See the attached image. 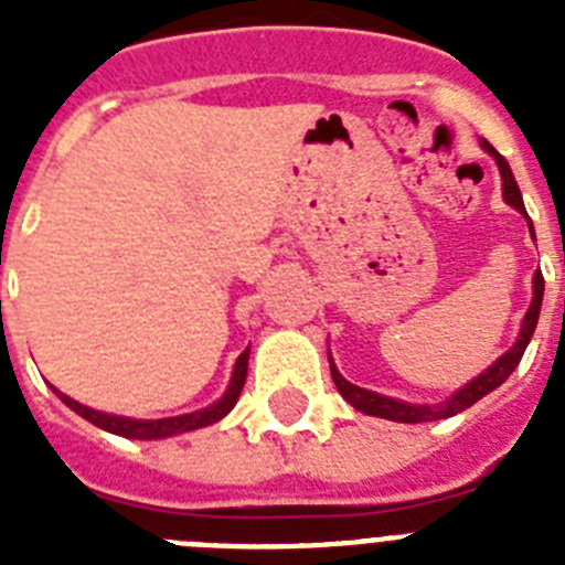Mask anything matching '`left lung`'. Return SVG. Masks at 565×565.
Wrapping results in <instances>:
<instances>
[{"instance_id":"1","label":"left lung","mask_w":565,"mask_h":565,"mask_svg":"<svg viewBox=\"0 0 565 565\" xmlns=\"http://www.w3.org/2000/svg\"><path fill=\"white\" fill-rule=\"evenodd\" d=\"M483 149H487V152L495 158L498 169H501L503 201H507L509 206H515L521 214H526L521 189H518L515 174H512V169H509L507 158H503V154L498 152V149L492 147L489 141H483ZM529 228H532V221H529ZM532 237H535V228H532ZM541 302H543V274L537 271L535 274V297H532V306H529L526 319H523V326H521V337H518V342L512 344V351L503 353V356L498 359L492 367H487L481 376L472 379L467 387H461L456 396L447 398V402H441V404H407V402H396V398H387V396H379V393L364 391V387H356V384H351L348 379H342V373L333 367V359L328 356V362H331L333 384H337V391L342 393L344 402L351 404V407H356L359 413H367V416H379V418H387V422H402V424H422V422H438V418H450V416H456V413L472 407V404H476L478 398L487 396L489 391H495L498 384L507 382L509 373L515 371L518 362H521V356H523V351H526L529 339H532V333H535L537 317H541Z\"/></svg>"}]
</instances>
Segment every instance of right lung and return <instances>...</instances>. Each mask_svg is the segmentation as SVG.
Segmentation results:
<instances>
[{
  "instance_id": "add662e5",
  "label": "right lung",
  "mask_w": 565,
  "mask_h": 565,
  "mask_svg": "<svg viewBox=\"0 0 565 565\" xmlns=\"http://www.w3.org/2000/svg\"><path fill=\"white\" fill-rule=\"evenodd\" d=\"M246 373H248V351L239 353L237 364H234L232 373V384H228V391L223 393L221 402L209 404L203 411L198 413H186V416H174V418H154V422H138V418H124V416H109V413H98L89 411L84 404H78L76 398L64 396L58 393L64 404H67L70 411H76L78 416L87 418L89 424H96L102 430L115 433V436L124 438H141V441H149V438H167V436H178V433H189L198 430V427H206V424L221 422L228 411H232L234 404H237L239 391H243V384H246Z\"/></svg>"
}]
</instances>
